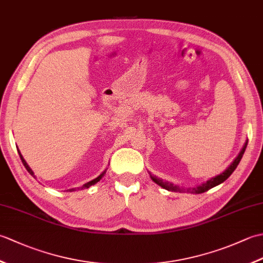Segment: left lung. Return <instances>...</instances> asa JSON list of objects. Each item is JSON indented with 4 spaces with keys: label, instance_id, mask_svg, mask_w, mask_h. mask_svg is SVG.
I'll return each mask as SVG.
<instances>
[{
    "label": "left lung",
    "instance_id": "1",
    "mask_svg": "<svg viewBox=\"0 0 263 263\" xmlns=\"http://www.w3.org/2000/svg\"><path fill=\"white\" fill-rule=\"evenodd\" d=\"M247 146H248V142H245L243 149L241 150V153L238 154V156L235 158V160L233 161V163L231 164V166L228 167V168L224 173H221V174L210 178L209 181H206L205 183L201 184L200 186H197V187H194L192 190H190V191L195 192V193H203L205 191H208V190H210L211 187H214V186L218 185V184H220V183H222L224 181H226L227 178L232 175V173L235 171L237 165L239 164V161H241V159L243 157V154L245 152V149H247ZM152 178H153V181L156 184H158V185H160L161 187H164L166 190H168V191H181L180 187L176 186V185H173V184L170 183V182H164L163 180H160V178L156 177V176H152Z\"/></svg>",
    "mask_w": 263,
    "mask_h": 263
}]
</instances>
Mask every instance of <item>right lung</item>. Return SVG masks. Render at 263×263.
Returning <instances> with one entry per match:
<instances>
[{
  "instance_id": "1",
  "label": "right lung",
  "mask_w": 263,
  "mask_h": 263,
  "mask_svg": "<svg viewBox=\"0 0 263 263\" xmlns=\"http://www.w3.org/2000/svg\"><path fill=\"white\" fill-rule=\"evenodd\" d=\"M18 153H19V156H20V158H21V161H22V164H24V166L26 167V170L28 171V173H29V174L30 175H32L33 176V172L31 171V168H30V167L29 166H28V164L26 163V160L24 159V157H22V155L20 154V152H19V150H18ZM105 173V172H104ZM104 173H103V174H100L97 178H95V180H92V181H90V182H88V183H86L85 184V185H82L80 189L82 190V189H88L89 186H91V185H93V184H96L97 182H99L100 181V178H102L103 177V175H104ZM76 190L77 189H71V190H68V191H70V192H72V191H76ZM78 190H79V189H78Z\"/></svg>"
}]
</instances>
